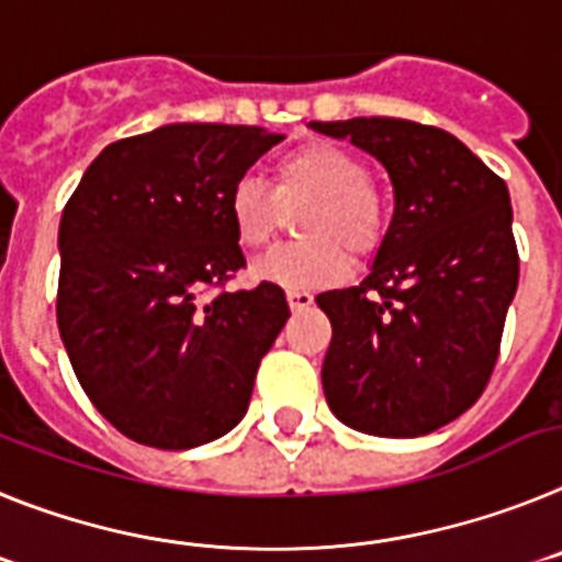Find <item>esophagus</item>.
<instances>
[{"label": "esophagus", "instance_id": "1", "mask_svg": "<svg viewBox=\"0 0 562 562\" xmlns=\"http://www.w3.org/2000/svg\"><path fill=\"white\" fill-rule=\"evenodd\" d=\"M288 296V305L294 311H302V308H308L311 302H314V294L311 291H300V288H291V291H285Z\"/></svg>", "mask_w": 562, "mask_h": 562}]
</instances>
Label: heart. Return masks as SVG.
<instances>
[{
    "instance_id": "1",
    "label": "heart",
    "mask_w": 562,
    "mask_h": 562,
    "mask_svg": "<svg viewBox=\"0 0 562 562\" xmlns=\"http://www.w3.org/2000/svg\"><path fill=\"white\" fill-rule=\"evenodd\" d=\"M300 243H285L260 257L251 274L280 288L330 285L348 271L350 254L379 246L387 223L384 194L368 178L359 155L334 144H311L285 155L274 169V189L254 178L237 180L228 192V221L246 248H262L282 226V209H301Z\"/></svg>"
}]
</instances>
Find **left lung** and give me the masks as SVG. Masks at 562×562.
<instances>
[{
  "instance_id": "1",
  "label": "left lung",
  "mask_w": 562,
  "mask_h": 562,
  "mask_svg": "<svg viewBox=\"0 0 562 562\" xmlns=\"http://www.w3.org/2000/svg\"><path fill=\"white\" fill-rule=\"evenodd\" d=\"M387 169L393 221L359 285L316 296L330 319L322 387L341 424L427 436L484 393L517 291L509 189L456 135L404 119L311 121Z\"/></svg>"
}]
</instances>
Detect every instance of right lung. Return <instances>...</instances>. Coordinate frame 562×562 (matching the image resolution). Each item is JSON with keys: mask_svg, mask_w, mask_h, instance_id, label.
Masks as SVG:
<instances>
[{"mask_svg": "<svg viewBox=\"0 0 562 562\" xmlns=\"http://www.w3.org/2000/svg\"><path fill=\"white\" fill-rule=\"evenodd\" d=\"M282 135L166 124L101 149L58 226V334L78 382L126 438L192 450L226 436L288 322L280 285L223 291L246 266L228 192Z\"/></svg>", "mask_w": 562, "mask_h": 562, "instance_id": "1", "label": "right lung"}]
</instances>
